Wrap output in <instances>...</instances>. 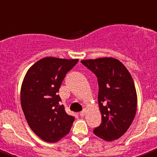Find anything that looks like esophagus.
<instances>
[{
  "label": "esophagus",
  "instance_id": "esophagus-1",
  "mask_svg": "<svg viewBox=\"0 0 157 157\" xmlns=\"http://www.w3.org/2000/svg\"><path fill=\"white\" fill-rule=\"evenodd\" d=\"M86 109H84L82 110V111L81 112V113H80V115H81V117H84V116L85 115V114H86Z\"/></svg>",
  "mask_w": 157,
  "mask_h": 157
}]
</instances>
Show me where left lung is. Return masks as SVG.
<instances>
[{
    "label": "left lung",
    "mask_w": 157,
    "mask_h": 157,
    "mask_svg": "<svg viewBox=\"0 0 157 157\" xmlns=\"http://www.w3.org/2000/svg\"><path fill=\"white\" fill-rule=\"evenodd\" d=\"M98 80L101 125L93 131L106 141L119 139L125 133L135 117L137 95L130 72L117 59L101 57L81 60Z\"/></svg>",
    "instance_id": "left-lung-1"
}]
</instances>
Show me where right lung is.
Segmentation results:
<instances>
[{
    "mask_svg": "<svg viewBox=\"0 0 157 157\" xmlns=\"http://www.w3.org/2000/svg\"><path fill=\"white\" fill-rule=\"evenodd\" d=\"M78 59L48 56L32 65L24 77L21 104L30 128L40 139L55 143L68 135L75 118L68 115L58 95L67 72Z\"/></svg>",
    "mask_w": 157,
    "mask_h": 157,
    "instance_id": "right-lung-1",
    "label": "right lung"
}]
</instances>
